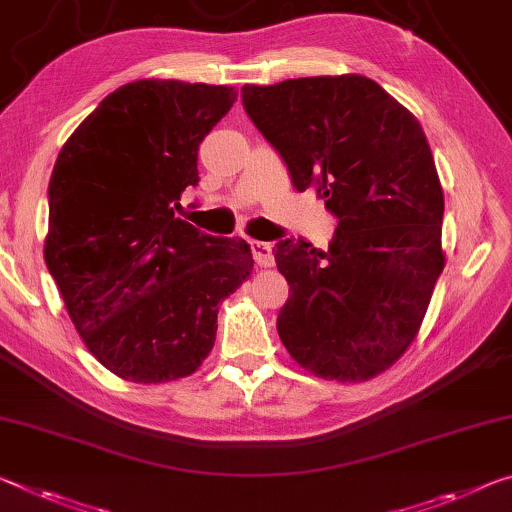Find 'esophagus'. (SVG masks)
Listing matches in <instances>:
<instances>
[{
    "label": "esophagus",
    "instance_id": "1",
    "mask_svg": "<svg viewBox=\"0 0 512 512\" xmlns=\"http://www.w3.org/2000/svg\"><path fill=\"white\" fill-rule=\"evenodd\" d=\"M250 250L259 266H271L273 264V246L269 241H250Z\"/></svg>",
    "mask_w": 512,
    "mask_h": 512
}]
</instances>
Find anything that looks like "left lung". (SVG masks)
<instances>
[{
	"mask_svg": "<svg viewBox=\"0 0 512 512\" xmlns=\"http://www.w3.org/2000/svg\"><path fill=\"white\" fill-rule=\"evenodd\" d=\"M248 118L337 218L326 253L275 243L289 282L278 335L316 376L364 380L415 339L444 269V193L424 129L360 75L243 86Z\"/></svg>",
	"mask_w": 512,
	"mask_h": 512,
	"instance_id": "left-lung-1",
	"label": "left lung"
}]
</instances>
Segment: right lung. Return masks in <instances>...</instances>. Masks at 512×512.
<instances>
[{
  "label": "right lung",
  "mask_w": 512,
  "mask_h": 512,
  "mask_svg": "<svg viewBox=\"0 0 512 512\" xmlns=\"http://www.w3.org/2000/svg\"><path fill=\"white\" fill-rule=\"evenodd\" d=\"M237 100L227 86L134 81L104 97L56 159L45 262L97 360L134 383L196 371L218 303L253 271L243 239L177 218L198 148Z\"/></svg>",
  "instance_id": "add662e5"
}]
</instances>
